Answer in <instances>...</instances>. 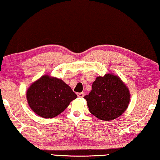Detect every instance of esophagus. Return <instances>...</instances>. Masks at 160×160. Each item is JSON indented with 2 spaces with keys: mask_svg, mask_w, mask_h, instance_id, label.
<instances>
[{
  "mask_svg": "<svg viewBox=\"0 0 160 160\" xmlns=\"http://www.w3.org/2000/svg\"><path fill=\"white\" fill-rule=\"evenodd\" d=\"M83 96H84V93L83 92H82V93H77V96L78 98H83Z\"/></svg>",
  "mask_w": 160,
  "mask_h": 160,
  "instance_id": "1",
  "label": "esophagus"
}]
</instances>
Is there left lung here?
<instances>
[{
  "mask_svg": "<svg viewBox=\"0 0 160 160\" xmlns=\"http://www.w3.org/2000/svg\"><path fill=\"white\" fill-rule=\"evenodd\" d=\"M84 98L89 111L98 118L110 121L119 117L128 108L130 93L120 78L112 74L98 77Z\"/></svg>",
  "mask_w": 160,
  "mask_h": 160,
  "instance_id": "8db88e82",
  "label": "left lung"
}]
</instances>
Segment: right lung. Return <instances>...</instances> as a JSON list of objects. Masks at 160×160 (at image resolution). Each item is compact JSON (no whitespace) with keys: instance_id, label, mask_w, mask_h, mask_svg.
Segmentation results:
<instances>
[{"instance_id":"1","label":"right lung","mask_w":160,"mask_h":160,"mask_svg":"<svg viewBox=\"0 0 160 160\" xmlns=\"http://www.w3.org/2000/svg\"><path fill=\"white\" fill-rule=\"evenodd\" d=\"M77 96L62 80L48 75L32 83L27 91L29 107L38 116L53 118L65 110Z\"/></svg>"}]
</instances>
